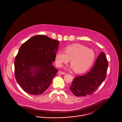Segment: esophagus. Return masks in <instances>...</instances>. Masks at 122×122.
Masks as SVG:
<instances>
[{"label": "esophagus", "instance_id": "esophagus-1", "mask_svg": "<svg viewBox=\"0 0 122 122\" xmlns=\"http://www.w3.org/2000/svg\"><path fill=\"white\" fill-rule=\"evenodd\" d=\"M58 74H59V75H64V74H65V73L64 72H62L61 71H59L58 72Z\"/></svg>", "mask_w": 122, "mask_h": 122}]
</instances>
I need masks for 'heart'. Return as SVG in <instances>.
I'll use <instances>...</instances> for the list:
<instances>
[{"mask_svg": "<svg viewBox=\"0 0 122 122\" xmlns=\"http://www.w3.org/2000/svg\"><path fill=\"white\" fill-rule=\"evenodd\" d=\"M95 58V53L93 50L82 45L76 44L66 47L64 52L59 51L56 52L55 62L57 66L61 67L70 60L71 69H75L76 72L81 73L89 69Z\"/></svg>", "mask_w": 122, "mask_h": 122, "instance_id": "1", "label": "heart"}]
</instances>
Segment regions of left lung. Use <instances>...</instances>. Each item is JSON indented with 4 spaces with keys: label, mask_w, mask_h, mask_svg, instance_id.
Here are the masks:
<instances>
[{
    "label": "left lung",
    "mask_w": 122,
    "mask_h": 122,
    "mask_svg": "<svg viewBox=\"0 0 122 122\" xmlns=\"http://www.w3.org/2000/svg\"><path fill=\"white\" fill-rule=\"evenodd\" d=\"M108 65L105 53L101 52L89 72L75 77L70 87L71 91L77 97L93 94L105 80Z\"/></svg>",
    "instance_id": "obj_1"
}]
</instances>
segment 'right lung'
<instances>
[{"label": "right lung", "mask_w": 122, "mask_h": 122, "mask_svg": "<svg viewBox=\"0 0 122 122\" xmlns=\"http://www.w3.org/2000/svg\"><path fill=\"white\" fill-rule=\"evenodd\" d=\"M59 44L45 35H36L20 47L15 60V73L25 92L40 95L50 86L58 72L52 64Z\"/></svg>", "instance_id": "1"}]
</instances>
